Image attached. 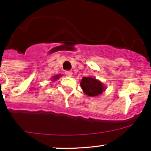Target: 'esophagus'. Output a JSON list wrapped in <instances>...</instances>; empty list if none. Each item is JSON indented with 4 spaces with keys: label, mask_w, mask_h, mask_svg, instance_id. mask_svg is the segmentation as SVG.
Returning <instances> with one entry per match:
<instances>
[{
    "label": "esophagus",
    "mask_w": 151,
    "mask_h": 151,
    "mask_svg": "<svg viewBox=\"0 0 151 151\" xmlns=\"http://www.w3.org/2000/svg\"><path fill=\"white\" fill-rule=\"evenodd\" d=\"M73 72L72 71H66L65 72V75H66L67 76H68V77H71V76H73Z\"/></svg>",
    "instance_id": "1"
}]
</instances>
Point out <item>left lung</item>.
<instances>
[{"instance_id":"8db88e82","label":"left lung","mask_w":151,"mask_h":151,"mask_svg":"<svg viewBox=\"0 0 151 151\" xmlns=\"http://www.w3.org/2000/svg\"><path fill=\"white\" fill-rule=\"evenodd\" d=\"M80 85L86 95L91 97H98L106 90V86L98 79L92 76L83 77L80 82Z\"/></svg>"}]
</instances>
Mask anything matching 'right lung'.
I'll use <instances>...</instances> for the list:
<instances>
[{"label": "right lung", "mask_w": 151, "mask_h": 151, "mask_svg": "<svg viewBox=\"0 0 151 151\" xmlns=\"http://www.w3.org/2000/svg\"><path fill=\"white\" fill-rule=\"evenodd\" d=\"M60 74H59V75H57V76H54V77H53V81H56L57 80V79H58L60 77Z\"/></svg>", "instance_id": "obj_1"}]
</instances>
